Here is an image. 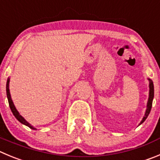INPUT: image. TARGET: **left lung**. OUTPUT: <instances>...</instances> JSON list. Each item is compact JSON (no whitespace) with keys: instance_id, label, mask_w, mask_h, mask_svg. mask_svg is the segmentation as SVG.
<instances>
[{"instance_id":"left-lung-1","label":"left lung","mask_w":160,"mask_h":160,"mask_svg":"<svg viewBox=\"0 0 160 160\" xmlns=\"http://www.w3.org/2000/svg\"><path fill=\"white\" fill-rule=\"evenodd\" d=\"M149 80V98H148V105H147V110H146L145 114H144V117L143 118L142 121L141 122L140 125L142 124L144 121L146 120V118L148 116L149 113L151 111V109H152V100H153V98H154V85H153V82L152 80H151L150 79H148Z\"/></svg>"}]
</instances>
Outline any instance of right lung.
<instances>
[{
	"instance_id": "right-lung-1",
	"label": "right lung",
	"mask_w": 160,
	"mask_h": 160,
	"mask_svg": "<svg viewBox=\"0 0 160 160\" xmlns=\"http://www.w3.org/2000/svg\"><path fill=\"white\" fill-rule=\"evenodd\" d=\"M6 92H7V97H8V103H9V107H10V109H11L13 115L16 117V118L17 119L19 122H21L22 124H23V125H27V126H28L29 128H31V129H36L35 128H34L32 126V125H30L29 123H28V122H27L26 120H25L24 118H23V117H22L20 114H19V112L17 111V110L16 109V107H15L14 104H13V102L11 98V95H10V92H9V79H8V80H7V83H6Z\"/></svg>"
}]
</instances>
